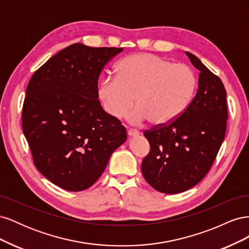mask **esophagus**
I'll return each mask as SVG.
<instances>
[{"label":"esophagus","mask_w":249,"mask_h":249,"mask_svg":"<svg viewBox=\"0 0 249 249\" xmlns=\"http://www.w3.org/2000/svg\"><path fill=\"white\" fill-rule=\"evenodd\" d=\"M127 135H129L130 137H136L139 135V132L137 130H134V129H130L127 131Z\"/></svg>","instance_id":"obj_1"}]
</instances>
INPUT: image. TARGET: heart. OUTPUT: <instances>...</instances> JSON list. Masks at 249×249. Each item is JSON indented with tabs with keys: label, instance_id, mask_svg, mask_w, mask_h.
<instances>
[{
	"label": "heart",
	"instance_id": "b5f03b06",
	"mask_svg": "<svg viewBox=\"0 0 249 249\" xmlns=\"http://www.w3.org/2000/svg\"><path fill=\"white\" fill-rule=\"evenodd\" d=\"M196 87V76L189 66L152 54H135L120 61L118 76L101 79L96 93L113 117L124 115L135 102L132 123L147 119L153 125H164L187 110Z\"/></svg>",
	"mask_w": 249,
	"mask_h": 249
}]
</instances>
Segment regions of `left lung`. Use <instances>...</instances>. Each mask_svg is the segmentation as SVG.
<instances>
[{
  "label": "left lung",
  "instance_id": "obj_1",
  "mask_svg": "<svg viewBox=\"0 0 249 249\" xmlns=\"http://www.w3.org/2000/svg\"><path fill=\"white\" fill-rule=\"evenodd\" d=\"M200 71L198 90L182 115L170 124L144 131L149 153L141 171L154 189L176 194L190 189L206 177L227 132V91L222 81L186 52Z\"/></svg>",
  "mask_w": 249,
  "mask_h": 249
}]
</instances>
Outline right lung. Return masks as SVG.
Segmentation results:
<instances>
[{
  "mask_svg": "<svg viewBox=\"0 0 249 249\" xmlns=\"http://www.w3.org/2000/svg\"><path fill=\"white\" fill-rule=\"evenodd\" d=\"M123 51L73 43L49 59L29 82L22 132L36 168L64 190L91 187L126 140L125 127L104 111L96 93L104 66Z\"/></svg>",
  "mask_w": 249,
  "mask_h": 249,
  "instance_id": "obj_1",
  "label": "right lung"
}]
</instances>
